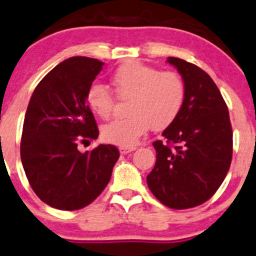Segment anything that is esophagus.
<instances>
[{
  "label": "esophagus",
  "instance_id": "34e87169",
  "mask_svg": "<svg viewBox=\"0 0 256 256\" xmlns=\"http://www.w3.org/2000/svg\"><path fill=\"white\" fill-rule=\"evenodd\" d=\"M134 150V147H119V152H120L122 154H128V153L133 152Z\"/></svg>",
  "mask_w": 256,
  "mask_h": 256
}]
</instances>
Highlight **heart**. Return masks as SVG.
I'll return each mask as SVG.
<instances>
[{
  "instance_id": "heart-1",
  "label": "heart",
  "mask_w": 256,
  "mask_h": 256,
  "mask_svg": "<svg viewBox=\"0 0 256 256\" xmlns=\"http://www.w3.org/2000/svg\"><path fill=\"white\" fill-rule=\"evenodd\" d=\"M114 94L119 100H130L124 119L102 126L106 142L132 147L147 133L168 128L176 122L186 100V82L176 72H160L138 62H126L110 78ZM116 96L108 88L92 85L86 93L89 109L102 119H109L116 108Z\"/></svg>"
}]
</instances>
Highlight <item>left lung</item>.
Segmentation results:
<instances>
[{"mask_svg":"<svg viewBox=\"0 0 256 256\" xmlns=\"http://www.w3.org/2000/svg\"><path fill=\"white\" fill-rule=\"evenodd\" d=\"M186 82L184 109L156 140V164L147 176L150 192L174 210L196 208L214 196L232 158V130L228 106L208 72L171 58Z\"/></svg>","mask_w":256,"mask_h":256,"instance_id":"1","label":"left lung"}]
</instances>
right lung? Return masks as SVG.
I'll list each match as a JSON object with an SVG mask.
<instances>
[{
	"instance_id": "right-lung-1",
	"label": "right lung",
	"mask_w": 256,
	"mask_h": 256,
	"mask_svg": "<svg viewBox=\"0 0 256 256\" xmlns=\"http://www.w3.org/2000/svg\"><path fill=\"white\" fill-rule=\"evenodd\" d=\"M103 62L74 56L54 68L31 96L21 137V162L41 201L58 210H80L110 181L119 158L116 146L82 153L80 143L99 136L86 93Z\"/></svg>"
}]
</instances>
